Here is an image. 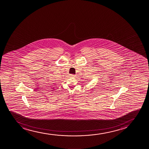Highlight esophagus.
I'll use <instances>...</instances> for the list:
<instances>
[{"mask_svg":"<svg viewBox=\"0 0 149 149\" xmlns=\"http://www.w3.org/2000/svg\"><path fill=\"white\" fill-rule=\"evenodd\" d=\"M76 75H74V74H70V77H75Z\"/></svg>","mask_w":149,"mask_h":149,"instance_id":"34e87169","label":"esophagus"}]
</instances>
